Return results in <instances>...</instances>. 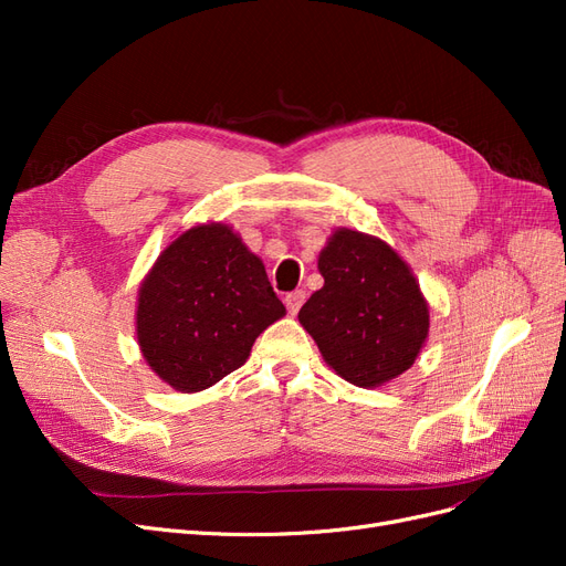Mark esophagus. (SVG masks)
<instances>
[{"mask_svg":"<svg viewBox=\"0 0 566 566\" xmlns=\"http://www.w3.org/2000/svg\"><path fill=\"white\" fill-rule=\"evenodd\" d=\"M302 304H304V290H295V293H287L285 295V306H287V312L293 314V316L300 312Z\"/></svg>","mask_w":566,"mask_h":566,"instance_id":"obj_1","label":"esophagus"}]
</instances>
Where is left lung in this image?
Wrapping results in <instances>:
<instances>
[{
    "instance_id": "1",
    "label": "left lung",
    "mask_w": 566,
    "mask_h": 566,
    "mask_svg": "<svg viewBox=\"0 0 566 566\" xmlns=\"http://www.w3.org/2000/svg\"><path fill=\"white\" fill-rule=\"evenodd\" d=\"M323 287L300 310L325 364L373 389L416 364L430 333V306L413 271L385 241L337 229L318 254Z\"/></svg>"
}]
</instances>
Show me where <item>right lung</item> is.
Segmentation results:
<instances>
[{"instance_id":"right-lung-1","label":"right lung","mask_w":566,"mask_h":566,"mask_svg":"<svg viewBox=\"0 0 566 566\" xmlns=\"http://www.w3.org/2000/svg\"><path fill=\"white\" fill-rule=\"evenodd\" d=\"M285 316L260 256L229 224L184 231L148 271L136 339L150 370L177 391H202L241 368L254 339Z\"/></svg>"}]
</instances>
